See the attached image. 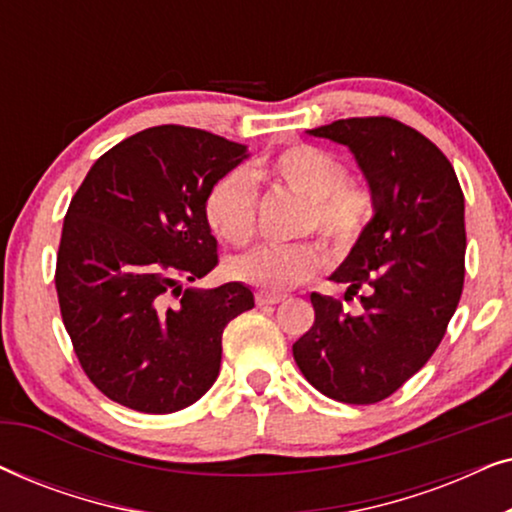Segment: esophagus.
<instances>
[{
  "label": "esophagus",
  "mask_w": 512,
  "mask_h": 512,
  "mask_svg": "<svg viewBox=\"0 0 512 512\" xmlns=\"http://www.w3.org/2000/svg\"><path fill=\"white\" fill-rule=\"evenodd\" d=\"M282 300H284V296H279V293H263V291L256 293V305H261V307L279 305Z\"/></svg>",
  "instance_id": "1"
}]
</instances>
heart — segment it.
I'll return each mask as SVG.
<instances>
[{"instance_id":"1","label":"heart","mask_w":512,"mask_h":512,"mask_svg":"<svg viewBox=\"0 0 512 512\" xmlns=\"http://www.w3.org/2000/svg\"><path fill=\"white\" fill-rule=\"evenodd\" d=\"M275 177L279 184L305 198L300 235L317 233L335 258L359 247L375 216V195L368 186L347 179L345 160L324 146L296 142L277 151L265 165L251 170L237 167L209 186L205 221L216 237L244 247L256 233V179ZM326 268V251L319 242L305 240L291 247H258L228 263L233 279L265 293H284L310 282Z\"/></svg>"}]
</instances>
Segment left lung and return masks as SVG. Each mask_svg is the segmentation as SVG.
Segmentation results:
<instances>
[{
	"mask_svg": "<svg viewBox=\"0 0 512 512\" xmlns=\"http://www.w3.org/2000/svg\"><path fill=\"white\" fill-rule=\"evenodd\" d=\"M352 149L375 195L359 247L331 275L345 300L312 293L314 324L293 345L300 373L340 403L370 405L401 389L436 352L464 289V193L431 139L389 116L310 130Z\"/></svg>",
	"mask_w": 512,
	"mask_h": 512,
	"instance_id": "obj_1",
	"label": "left lung"
}]
</instances>
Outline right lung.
Here are the masks:
<instances>
[{
    "label": "right lung",
    "mask_w": 512,
    "mask_h": 512,
    "mask_svg": "<svg viewBox=\"0 0 512 512\" xmlns=\"http://www.w3.org/2000/svg\"><path fill=\"white\" fill-rule=\"evenodd\" d=\"M244 158L226 137L156 125L97 158L69 202L55 265L60 314L83 373L111 401L170 415L219 377L223 328L254 307V293L181 282L219 265L202 205Z\"/></svg>",
    "instance_id": "1"
}]
</instances>
